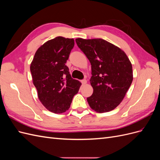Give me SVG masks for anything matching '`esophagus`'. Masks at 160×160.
<instances>
[{"label":"esophagus","instance_id":"obj_1","mask_svg":"<svg viewBox=\"0 0 160 160\" xmlns=\"http://www.w3.org/2000/svg\"><path fill=\"white\" fill-rule=\"evenodd\" d=\"M81 83L83 84V85H85V84H86L87 83V80L86 79H83V80H81Z\"/></svg>","mask_w":160,"mask_h":160}]
</instances>
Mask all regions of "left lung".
Here are the masks:
<instances>
[{"instance_id": "8db88e82", "label": "left lung", "mask_w": 160, "mask_h": 160, "mask_svg": "<svg viewBox=\"0 0 160 160\" xmlns=\"http://www.w3.org/2000/svg\"><path fill=\"white\" fill-rule=\"evenodd\" d=\"M91 65L90 83L93 93L88 98L90 108L108 112L121 103L133 81L132 65L125 52L102 38L75 40Z\"/></svg>"}]
</instances>
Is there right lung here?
<instances>
[{"label":"right lung","instance_id":"right-lung-1","mask_svg":"<svg viewBox=\"0 0 160 160\" xmlns=\"http://www.w3.org/2000/svg\"><path fill=\"white\" fill-rule=\"evenodd\" d=\"M74 45L73 38L55 37L38 48L31 63L38 98L47 109L54 113L69 109L81 85L72 78L65 65Z\"/></svg>","mask_w":160,"mask_h":160}]
</instances>
